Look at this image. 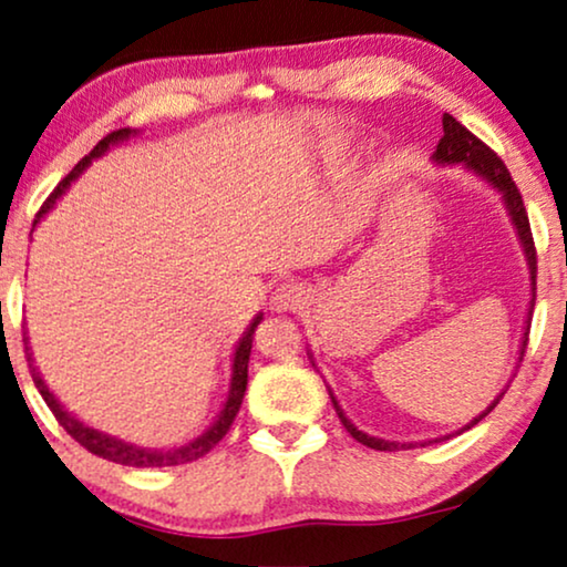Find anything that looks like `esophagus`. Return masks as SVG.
<instances>
[{"instance_id":"1","label":"esophagus","mask_w":567,"mask_h":567,"mask_svg":"<svg viewBox=\"0 0 567 567\" xmlns=\"http://www.w3.org/2000/svg\"><path fill=\"white\" fill-rule=\"evenodd\" d=\"M306 303V290L298 282H282L271 292V311L285 313V311H298Z\"/></svg>"}]
</instances>
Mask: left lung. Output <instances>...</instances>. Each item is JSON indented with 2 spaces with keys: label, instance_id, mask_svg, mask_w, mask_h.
<instances>
[{
  "label": "left lung",
  "instance_id": "left-lung-1",
  "mask_svg": "<svg viewBox=\"0 0 567 567\" xmlns=\"http://www.w3.org/2000/svg\"><path fill=\"white\" fill-rule=\"evenodd\" d=\"M433 163L435 165H462V168L474 173V176L482 178L487 186H493L495 192L501 194L505 213H508L513 228H516L518 244H520V248H524L526 264H529V279H532L529 316H532V311H534V290H537V251H534V238H532V228H529V217H526V209H524V199H520V194H518L516 184H513L508 168H505L501 157H497L493 150L485 145V142H480L477 137H474V134L466 130V126L458 124V121L451 116V113H443V137H441V142H437V147H435V153H433ZM529 316H526L524 337H520L518 360H524L526 342H529V323H532ZM308 354H311V352H308ZM311 360H313V354H311ZM329 396H331V404H334V410L339 414V420H342V425L347 427V433H350L358 443H362V446L375 449V451H402V449H414V446H417V443L383 441V437L362 433V430H358L350 420H347V414L342 412V406H339L337 396L331 394V389H329ZM501 399H503V391L495 396V402L489 404L485 412L477 414V417H474L470 425H464L462 430H458V433H464V430H470V427L477 425L482 417H487V414L495 410ZM451 435H454V433H451ZM451 435L435 437V443L437 441H449ZM427 443H433V441L420 443V446H427Z\"/></svg>",
  "mask_w": 567,
  "mask_h": 567
}]
</instances>
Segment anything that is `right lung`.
<instances>
[{
  "mask_svg": "<svg viewBox=\"0 0 567 567\" xmlns=\"http://www.w3.org/2000/svg\"><path fill=\"white\" fill-rule=\"evenodd\" d=\"M134 134H137V130H118V132H111L109 137H103L101 142H97V145L90 150V153L82 157V161L74 165V168L66 173L62 181H59V186L54 188V192H51L49 199L43 202V207L38 209V215H35V220H33V228L43 220V215H47L49 209L56 205L59 196H62L66 188L72 186V181H78L82 176V171H85L90 163L97 161V157L109 153L113 145H121V142H126L130 137H134ZM261 319H264V313H256L254 321L248 323V329L244 331V337L238 339L236 352H233V373H230L228 399H225V404H223L220 414H217V420L199 437H194V441L184 443V446H173V449H142V446H134V443L121 441V437H113L109 433H101V430L90 427V425H85V422H80L70 410H64V404L59 402L54 394H51L49 386H47V381L41 379V373H38V368L33 365V352H30V347H28V337H22V339H25V354H28L30 375H33L35 389L41 391L43 402H47L49 410L54 412V417L59 420V425H62L66 433H70L74 441L80 443V446H85L90 454H95V456H101V458H109V462H113V464H124V466H178V464L196 462V458L205 456L207 451H213L217 443L223 441V435L230 430L233 420H236V414L240 410V402H244V394H246L248 354H251L254 331L261 323Z\"/></svg>",
  "mask_w": 567,
  "mask_h": 567,
  "instance_id": "1",
  "label": "right lung"
}]
</instances>
